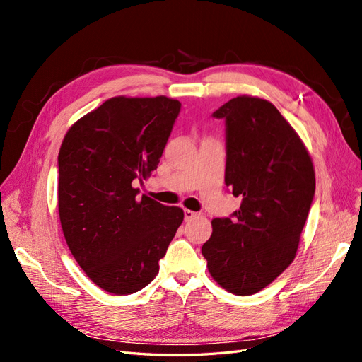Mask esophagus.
Here are the masks:
<instances>
[{"mask_svg":"<svg viewBox=\"0 0 362 362\" xmlns=\"http://www.w3.org/2000/svg\"><path fill=\"white\" fill-rule=\"evenodd\" d=\"M198 216H199L198 213H194L192 210H184V221L185 222H190V221H193L194 217H198Z\"/></svg>","mask_w":362,"mask_h":362,"instance_id":"34e87169","label":"esophagus"}]
</instances>
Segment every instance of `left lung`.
I'll use <instances>...</instances> for the list:
<instances>
[{"instance_id": "left-lung-1", "label": "left lung", "mask_w": 362, "mask_h": 362, "mask_svg": "<svg viewBox=\"0 0 362 362\" xmlns=\"http://www.w3.org/2000/svg\"><path fill=\"white\" fill-rule=\"evenodd\" d=\"M213 116L225 119V184L242 204L233 217L211 222L202 255L218 286L249 296L294 259L314 199V166L298 133L266 100L237 96Z\"/></svg>"}]
</instances>
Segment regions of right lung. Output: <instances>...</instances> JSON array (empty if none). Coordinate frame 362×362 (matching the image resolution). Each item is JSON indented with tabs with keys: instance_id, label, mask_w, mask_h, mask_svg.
<instances>
[{
	"instance_id": "right-lung-1",
	"label": "right lung",
	"mask_w": 362,
	"mask_h": 362,
	"mask_svg": "<svg viewBox=\"0 0 362 362\" xmlns=\"http://www.w3.org/2000/svg\"><path fill=\"white\" fill-rule=\"evenodd\" d=\"M181 103L168 96H115L68 129L59 152V216L71 254L98 287L117 296L157 276L180 206H166L133 182L160 163Z\"/></svg>"
}]
</instances>
